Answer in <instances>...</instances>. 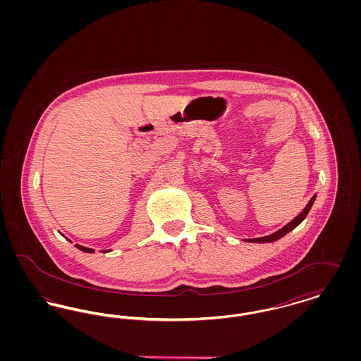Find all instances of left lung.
<instances>
[{
	"instance_id": "1",
	"label": "left lung",
	"mask_w": 361,
	"mask_h": 361,
	"mask_svg": "<svg viewBox=\"0 0 361 361\" xmlns=\"http://www.w3.org/2000/svg\"><path fill=\"white\" fill-rule=\"evenodd\" d=\"M314 200H315V195L311 197V200L309 202V204L306 206V208L303 209V212L300 214V215H298L295 219H292L291 222L288 224H286L283 228H280L279 231H276L274 234H271V235H267V237H262V238H253V240H247L249 242H257V243H267V242H275V240H280L281 237H284L287 233H290L291 230H293L298 224H302L303 222V219L307 216V214H309L310 208L312 206V203H314Z\"/></svg>"
}]
</instances>
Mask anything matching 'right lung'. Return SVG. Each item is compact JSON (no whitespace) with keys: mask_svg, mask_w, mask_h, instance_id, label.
Segmentation results:
<instances>
[{"mask_svg":"<svg viewBox=\"0 0 361 361\" xmlns=\"http://www.w3.org/2000/svg\"><path fill=\"white\" fill-rule=\"evenodd\" d=\"M80 250H82V252H85V253H93L94 250L93 249H89V247H84V246H81V245H75ZM103 252H108V250H103Z\"/></svg>","mask_w":361,"mask_h":361,"instance_id":"right-lung-1","label":"right lung"}]
</instances>
